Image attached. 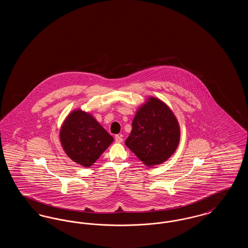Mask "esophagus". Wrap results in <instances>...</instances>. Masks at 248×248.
<instances>
[{
    "label": "esophagus",
    "mask_w": 248,
    "mask_h": 248,
    "mask_svg": "<svg viewBox=\"0 0 248 248\" xmlns=\"http://www.w3.org/2000/svg\"><path fill=\"white\" fill-rule=\"evenodd\" d=\"M115 141L117 142V143H122V142H123V137H122V135L115 136Z\"/></svg>",
    "instance_id": "1"
}]
</instances>
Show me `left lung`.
<instances>
[{"mask_svg":"<svg viewBox=\"0 0 248 248\" xmlns=\"http://www.w3.org/2000/svg\"><path fill=\"white\" fill-rule=\"evenodd\" d=\"M180 127L171 108L150 96L140 107L132 122L125 145L147 166L161 165L177 150Z\"/></svg>","mask_w":248,"mask_h":248,"instance_id":"8db88e82","label":"left lung"}]
</instances>
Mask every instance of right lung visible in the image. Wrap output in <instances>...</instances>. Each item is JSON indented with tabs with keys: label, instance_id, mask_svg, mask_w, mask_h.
<instances>
[{
	"label": "right lung",
	"instance_id": "right-lung-1",
	"mask_svg": "<svg viewBox=\"0 0 248 248\" xmlns=\"http://www.w3.org/2000/svg\"><path fill=\"white\" fill-rule=\"evenodd\" d=\"M59 139L66 154L76 164L89 167L113 141V138L92 116L80 108L64 120Z\"/></svg>",
	"mask_w": 248,
	"mask_h": 248
}]
</instances>
